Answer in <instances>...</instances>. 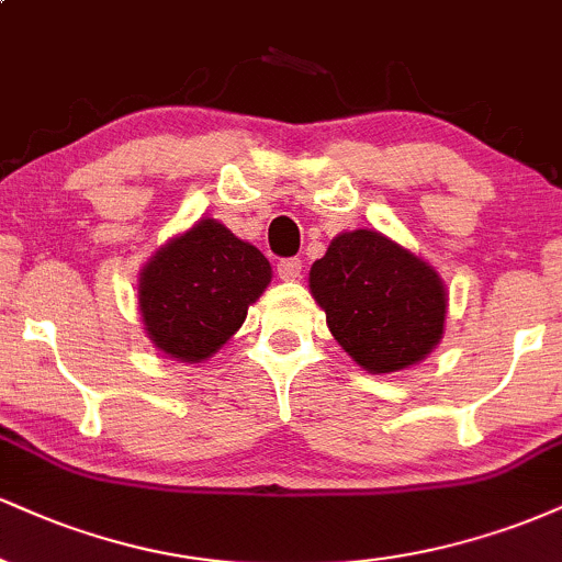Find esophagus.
Returning a JSON list of instances; mask_svg holds the SVG:
<instances>
[{"instance_id":"34e87169","label":"esophagus","mask_w":562,"mask_h":562,"mask_svg":"<svg viewBox=\"0 0 562 562\" xmlns=\"http://www.w3.org/2000/svg\"><path fill=\"white\" fill-rule=\"evenodd\" d=\"M277 274H280V280H295V277H301V259H280L277 261Z\"/></svg>"}]
</instances>
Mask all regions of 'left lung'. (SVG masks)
Returning a JSON list of instances; mask_svg holds the SVG:
<instances>
[{"mask_svg": "<svg viewBox=\"0 0 562 562\" xmlns=\"http://www.w3.org/2000/svg\"><path fill=\"white\" fill-rule=\"evenodd\" d=\"M308 288L335 340L372 375L420 362L443 335L447 293L438 274L380 232L335 237L314 261Z\"/></svg>", "mask_w": 562, "mask_h": 562, "instance_id": "1", "label": "left lung"}]
</instances>
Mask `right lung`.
<instances>
[{"label":"right lung","instance_id":"1","mask_svg":"<svg viewBox=\"0 0 562 562\" xmlns=\"http://www.w3.org/2000/svg\"><path fill=\"white\" fill-rule=\"evenodd\" d=\"M269 280L272 267L259 248L237 240L214 218H200L142 269L147 335L173 359H209L243 325Z\"/></svg>","mask_w":562,"mask_h":562}]
</instances>
